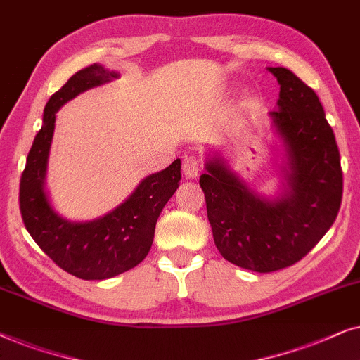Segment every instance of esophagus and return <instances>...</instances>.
Segmentation results:
<instances>
[{
	"label": "esophagus",
	"instance_id": "esophagus-1",
	"mask_svg": "<svg viewBox=\"0 0 360 360\" xmlns=\"http://www.w3.org/2000/svg\"><path fill=\"white\" fill-rule=\"evenodd\" d=\"M199 160L193 155H186L183 158V172L186 177H195L199 174Z\"/></svg>",
	"mask_w": 360,
	"mask_h": 360
}]
</instances>
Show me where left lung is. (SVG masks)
Returning <instances> with one entry per match:
<instances>
[{
  "label": "left lung",
  "instance_id": "left-lung-1",
  "mask_svg": "<svg viewBox=\"0 0 360 360\" xmlns=\"http://www.w3.org/2000/svg\"><path fill=\"white\" fill-rule=\"evenodd\" d=\"M268 70L280 84L271 117L288 150L290 191L278 200L258 198L219 160L209 161L199 179L220 255L258 273L308 255L342 202L341 155L318 95L285 67Z\"/></svg>",
  "mask_w": 360,
  "mask_h": 360
}]
</instances>
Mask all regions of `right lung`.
I'll use <instances>...</instances> for the list:
<instances>
[{
  "label": "right lung",
  "instance_id": "add662e5",
  "mask_svg": "<svg viewBox=\"0 0 360 360\" xmlns=\"http://www.w3.org/2000/svg\"><path fill=\"white\" fill-rule=\"evenodd\" d=\"M113 77H118L117 72L92 64L52 95L19 181V209L27 232L57 266L82 280L117 276L143 262L155 238L158 217L181 179V160H176L165 171L148 176L122 205L92 222H69L51 207L44 176L56 112L75 95Z\"/></svg>",
  "mask_w": 360,
  "mask_h": 360
}]
</instances>
